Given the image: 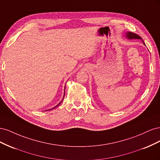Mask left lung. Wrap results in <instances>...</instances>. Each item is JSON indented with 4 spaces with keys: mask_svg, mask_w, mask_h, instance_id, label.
Instances as JSON below:
<instances>
[{
    "mask_svg": "<svg viewBox=\"0 0 160 160\" xmlns=\"http://www.w3.org/2000/svg\"><path fill=\"white\" fill-rule=\"evenodd\" d=\"M126 37L128 38H129V39H142V38H141V37H139V35H138L137 34H135L133 32H128L126 33ZM143 44L145 45L144 42L143 41Z\"/></svg>",
    "mask_w": 160,
    "mask_h": 160,
    "instance_id": "1",
    "label": "left lung"
}]
</instances>
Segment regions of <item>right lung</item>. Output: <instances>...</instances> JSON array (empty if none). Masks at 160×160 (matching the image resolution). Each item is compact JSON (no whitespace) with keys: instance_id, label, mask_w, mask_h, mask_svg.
Returning <instances> with one entry per match:
<instances>
[{"instance_id":"add662e5","label":"right lung","mask_w":160,"mask_h":160,"mask_svg":"<svg viewBox=\"0 0 160 160\" xmlns=\"http://www.w3.org/2000/svg\"><path fill=\"white\" fill-rule=\"evenodd\" d=\"M64 96H65V95H64ZM63 98H62V99H63ZM61 102H62V101H61V102H60V103H59V104H58V105H57V106H55V108H52V109H55V108H57V106H58V105H59V104H61Z\"/></svg>"}]
</instances>
